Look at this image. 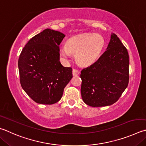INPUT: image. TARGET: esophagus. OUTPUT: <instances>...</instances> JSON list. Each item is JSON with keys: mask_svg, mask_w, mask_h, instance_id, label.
I'll return each instance as SVG.
<instances>
[{"mask_svg": "<svg viewBox=\"0 0 146 146\" xmlns=\"http://www.w3.org/2000/svg\"><path fill=\"white\" fill-rule=\"evenodd\" d=\"M73 76H78L80 73V71H79L78 70H76V69H73Z\"/></svg>", "mask_w": 146, "mask_h": 146, "instance_id": "obj_1", "label": "esophagus"}]
</instances>
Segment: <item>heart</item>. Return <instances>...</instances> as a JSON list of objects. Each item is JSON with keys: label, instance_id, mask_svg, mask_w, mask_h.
Segmentation results:
<instances>
[{"label": "heart", "instance_id": "1", "mask_svg": "<svg viewBox=\"0 0 146 146\" xmlns=\"http://www.w3.org/2000/svg\"><path fill=\"white\" fill-rule=\"evenodd\" d=\"M104 40L98 34H85L74 37L60 48L63 57L69 58L71 52L76 54V59L81 64L87 65L94 62L104 47Z\"/></svg>", "mask_w": 146, "mask_h": 146}]
</instances>
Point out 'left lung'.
<instances>
[{
    "mask_svg": "<svg viewBox=\"0 0 146 146\" xmlns=\"http://www.w3.org/2000/svg\"><path fill=\"white\" fill-rule=\"evenodd\" d=\"M129 55L117 36L111 35L107 50L96 62L81 71V95L92 107L113 104L128 87Z\"/></svg>",
    "mask_w": 146,
    "mask_h": 146,
    "instance_id": "obj_1",
    "label": "left lung"
}]
</instances>
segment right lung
<instances>
[{"label": "right lung", "mask_w": 146, "mask_h": 146, "mask_svg": "<svg viewBox=\"0 0 146 146\" xmlns=\"http://www.w3.org/2000/svg\"><path fill=\"white\" fill-rule=\"evenodd\" d=\"M65 35L46 29L25 44L18 59L21 86L34 102L52 105L61 99L73 77L72 68L59 61V45Z\"/></svg>", "instance_id": "add662e5"}]
</instances>
